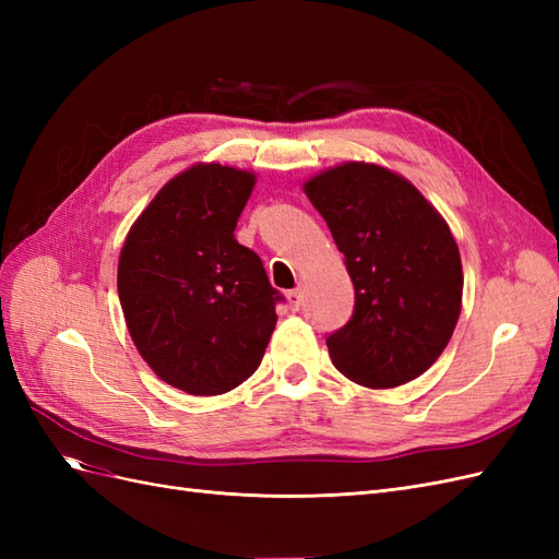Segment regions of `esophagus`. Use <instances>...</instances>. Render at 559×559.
<instances>
[{"label":"esophagus","mask_w":559,"mask_h":559,"mask_svg":"<svg viewBox=\"0 0 559 559\" xmlns=\"http://www.w3.org/2000/svg\"><path fill=\"white\" fill-rule=\"evenodd\" d=\"M286 298H289V308H292L294 312H298L300 306H302V292H300V289H294V292L286 294Z\"/></svg>","instance_id":"esophagus-1"}]
</instances>
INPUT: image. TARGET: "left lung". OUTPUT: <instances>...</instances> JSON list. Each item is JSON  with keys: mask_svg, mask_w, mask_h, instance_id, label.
Listing matches in <instances>:
<instances>
[{"mask_svg": "<svg viewBox=\"0 0 559 559\" xmlns=\"http://www.w3.org/2000/svg\"><path fill=\"white\" fill-rule=\"evenodd\" d=\"M302 189L354 284L352 319L326 337L333 366L373 389L419 378L462 312V259L445 218L408 179L373 163L331 167Z\"/></svg>", "mask_w": 559, "mask_h": 559, "instance_id": "left-lung-1", "label": "left lung"}]
</instances>
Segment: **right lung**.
Instances as JSON below:
<instances>
[{"instance_id": "1", "label": "right lung", "mask_w": 559, "mask_h": 559, "mask_svg": "<svg viewBox=\"0 0 559 559\" xmlns=\"http://www.w3.org/2000/svg\"><path fill=\"white\" fill-rule=\"evenodd\" d=\"M253 183L238 167H189L148 202L118 259L132 343L186 394H226L251 378L277 324L280 292L259 253L235 240Z\"/></svg>"}]
</instances>
